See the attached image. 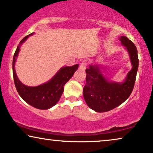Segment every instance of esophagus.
<instances>
[{
	"label": "esophagus",
	"instance_id": "34e87169",
	"mask_svg": "<svg viewBox=\"0 0 153 153\" xmlns=\"http://www.w3.org/2000/svg\"><path fill=\"white\" fill-rule=\"evenodd\" d=\"M86 65H87V63H86V61H85V60L83 61V62L80 64V67H79V68H80L81 70L84 71L85 69H86Z\"/></svg>",
	"mask_w": 153,
	"mask_h": 153
}]
</instances>
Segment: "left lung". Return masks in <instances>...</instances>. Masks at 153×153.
Returning a JSON list of instances; mask_svg holds the SVG:
<instances>
[{
    "instance_id": "8db88e82",
    "label": "left lung",
    "mask_w": 153,
    "mask_h": 153,
    "mask_svg": "<svg viewBox=\"0 0 153 153\" xmlns=\"http://www.w3.org/2000/svg\"><path fill=\"white\" fill-rule=\"evenodd\" d=\"M120 41L126 47L132 65L123 82L107 79L97 65H90L86 69V84L83 95L88 106L96 112H108L120 105L130 96L134 89L138 68L137 49L126 36H121Z\"/></svg>"
}]
</instances>
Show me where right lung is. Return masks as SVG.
I'll use <instances>...</instances> for the list:
<instances>
[{"mask_svg": "<svg viewBox=\"0 0 153 153\" xmlns=\"http://www.w3.org/2000/svg\"><path fill=\"white\" fill-rule=\"evenodd\" d=\"M33 33H31L24 38L16 49L13 60L14 81L17 92L25 102L39 110H48L58 102L64 91V86L77 70L79 65L62 67L51 80L38 86H27L23 84L16 74L15 65L22 44L28 39L29 36Z\"/></svg>", "mask_w": 153, "mask_h": 153, "instance_id": "obj_1", "label": "right lung"}]
</instances>
